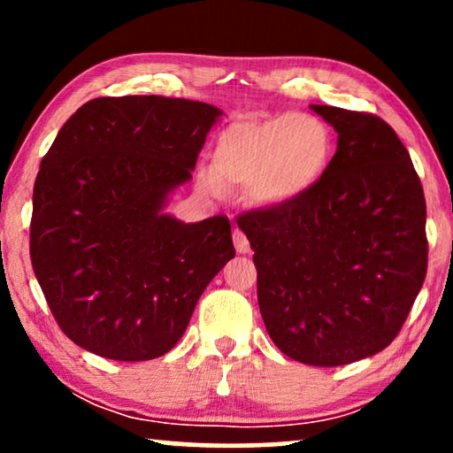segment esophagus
Here are the masks:
<instances>
[{
	"label": "esophagus",
	"mask_w": 453,
	"mask_h": 453,
	"mask_svg": "<svg viewBox=\"0 0 453 453\" xmlns=\"http://www.w3.org/2000/svg\"><path fill=\"white\" fill-rule=\"evenodd\" d=\"M233 241H234V250H237V253H250V241H247L243 231L234 228Z\"/></svg>",
	"instance_id": "obj_1"
}]
</instances>
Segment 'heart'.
I'll return each mask as SVG.
<instances>
[{
    "mask_svg": "<svg viewBox=\"0 0 453 453\" xmlns=\"http://www.w3.org/2000/svg\"><path fill=\"white\" fill-rule=\"evenodd\" d=\"M330 157V134L311 115L282 113L241 119L219 135L214 171L203 173L212 191L222 183L247 188L262 206L290 202L311 188Z\"/></svg>",
    "mask_w": 453,
    "mask_h": 453,
    "instance_id": "heart-1",
    "label": "heart"
}]
</instances>
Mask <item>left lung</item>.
<instances>
[{
    "mask_svg": "<svg viewBox=\"0 0 453 453\" xmlns=\"http://www.w3.org/2000/svg\"><path fill=\"white\" fill-rule=\"evenodd\" d=\"M338 150L295 200L237 219L272 342L336 367L392 344L426 274V203L411 154L381 117L313 104Z\"/></svg>",
    "mask_w": 453,
    "mask_h": 453,
    "instance_id": "left-lung-1",
    "label": "left lung"
}]
</instances>
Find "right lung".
I'll return each instance as SVG.
<instances>
[{
	"label": "right lung",
	"instance_id": "obj_1",
	"mask_svg": "<svg viewBox=\"0 0 453 453\" xmlns=\"http://www.w3.org/2000/svg\"><path fill=\"white\" fill-rule=\"evenodd\" d=\"M219 117L185 98H92L42 157L30 262L61 332L84 350L113 361L163 357L234 257L226 216L183 225L160 214Z\"/></svg>",
	"mask_w": 453,
	"mask_h": 453
}]
</instances>
